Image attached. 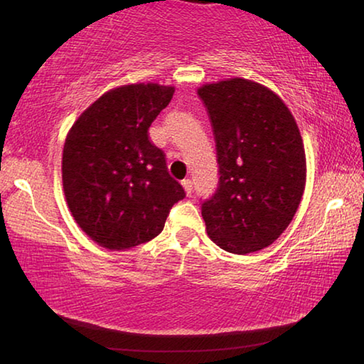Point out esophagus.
Listing matches in <instances>:
<instances>
[{"label": "esophagus", "instance_id": "obj_1", "mask_svg": "<svg viewBox=\"0 0 364 364\" xmlns=\"http://www.w3.org/2000/svg\"><path fill=\"white\" fill-rule=\"evenodd\" d=\"M181 184H183V188H184V191H186L188 196L193 194V181H191V180H183Z\"/></svg>", "mask_w": 364, "mask_h": 364}]
</instances>
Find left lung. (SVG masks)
Returning a JSON list of instances; mask_svg holds the SVG:
<instances>
[{
    "instance_id": "obj_1",
    "label": "left lung",
    "mask_w": 364,
    "mask_h": 364,
    "mask_svg": "<svg viewBox=\"0 0 364 364\" xmlns=\"http://www.w3.org/2000/svg\"><path fill=\"white\" fill-rule=\"evenodd\" d=\"M212 123L218 188L202 202L207 232L231 254L273 244L304 196V141L291 110L260 83L230 78L197 90Z\"/></svg>"
}]
</instances>
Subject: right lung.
Returning <instances> with one entry per match:
<instances>
[{"label": "right lung", "mask_w": 364, "mask_h": 364, "mask_svg": "<svg viewBox=\"0 0 364 364\" xmlns=\"http://www.w3.org/2000/svg\"><path fill=\"white\" fill-rule=\"evenodd\" d=\"M173 86L125 85L95 101L73 123L63 152V184L73 218L100 245L130 249L159 236L170 208L186 197L170 176L151 123Z\"/></svg>", "instance_id": "right-lung-1"}]
</instances>
